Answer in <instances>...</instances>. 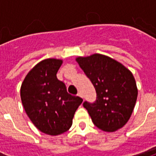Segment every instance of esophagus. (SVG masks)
<instances>
[{
    "label": "esophagus",
    "mask_w": 156,
    "mask_h": 156,
    "mask_svg": "<svg viewBox=\"0 0 156 156\" xmlns=\"http://www.w3.org/2000/svg\"><path fill=\"white\" fill-rule=\"evenodd\" d=\"M78 96H79V97H81V98H83V94H82V93H81V92H78Z\"/></svg>",
    "instance_id": "esophagus-1"
}]
</instances>
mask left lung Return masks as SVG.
Instances as JSON below:
<instances>
[{
    "label": "left lung",
    "instance_id": "obj_1",
    "mask_svg": "<svg viewBox=\"0 0 156 156\" xmlns=\"http://www.w3.org/2000/svg\"><path fill=\"white\" fill-rule=\"evenodd\" d=\"M76 61L96 91L95 103H83L94 125L105 132L122 128L130 118L138 97L132 73L121 63L102 54L78 56Z\"/></svg>",
    "mask_w": 156,
    "mask_h": 156
}]
</instances>
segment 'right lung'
Masks as SVG:
<instances>
[{
	"mask_svg": "<svg viewBox=\"0 0 156 156\" xmlns=\"http://www.w3.org/2000/svg\"><path fill=\"white\" fill-rule=\"evenodd\" d=\"M62 60L45 59L34 66L21 86V100L36 128L49 135H59L70 128L83 99L67 92L56 78Z\"/></svg>",
	"mask_w": 156,
	"mask_h": 156,
	"instance_id": "1",
	"label": "right lung"
}]
</instances>
